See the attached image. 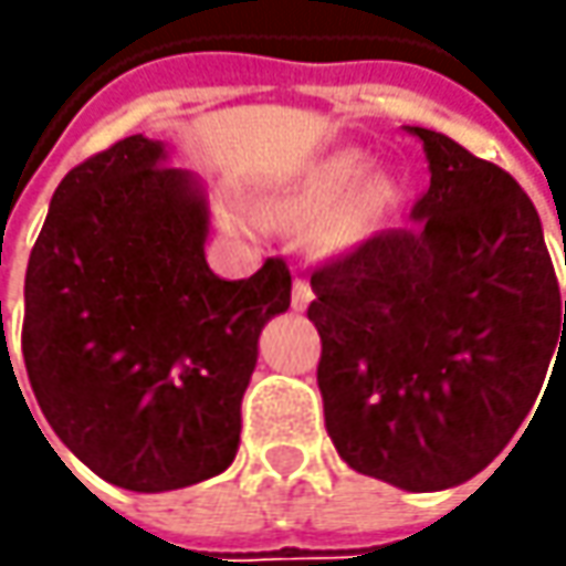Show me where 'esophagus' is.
Returning a JSON list of instances; mask_svg holds the SVG:
<instances>
[{
    "mask_svg": "<svg viewBox=\"0 0 566 566\" xmlns=\"http://www.w3.org/2000/svg\"><path fill=\"white\" fill-rule=\"evenodd\" d=\"M312 298H315V293H312L308 280L295 276V283H293V308L295 312H305V308L312 305Z\"/></svg>",
    "mask_w": 566,
    "mask_h": 566,
    "instance_id": "1",
    "label": "esophagus"
}]
</instances>
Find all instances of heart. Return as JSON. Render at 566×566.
I'll list each match as a JSON object with an SVG mask.
<instances>
[{
  "label": "heart",
  "instance_id": "b5f03b06",
  "mask_svg": "<svg viewBox=\"0 0 566 566\" xmlns=\"http://www.w3.org/2000/svg\"><path fill=\"white\" fill-rule=\"evenodd\" d=\"M271 213L283 220H317L315 239L324 249H353L390 217L397 179L387 169H368L361 150L327 154L271 191ZM227 220L235 229L264 227V217L242 198H227Z\"/></svg>",
  "mask_w": 566,
  "mask_h": 566
}]
</instances>
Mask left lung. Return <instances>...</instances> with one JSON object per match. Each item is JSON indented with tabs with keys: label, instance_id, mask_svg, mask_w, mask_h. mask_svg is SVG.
<instances>
[{
	"label": "left lung",
	"instance_id": "left-lung-1",
	"mask_svg": "<svg viewBox=\"0 0 566 566\" xmlns=\"http://www.w3.org/2000/svg\"><path fill=\"white\" fill-rule=\"evenodd\" d=\"M402 128L422 142L431 186L409 227L312 273L308 317L339 457L402 491H444L533 412L566 346V302L560 317L542 220L516 179L441 132Z\"/></svg>",
	"mask_w": 566,
	"mask_h": 566
}]
</instances>
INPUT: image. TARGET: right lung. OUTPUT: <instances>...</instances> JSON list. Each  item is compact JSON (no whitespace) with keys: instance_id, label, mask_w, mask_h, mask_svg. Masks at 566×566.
Returning a JSON list of instances; mask_svg holds the SVG:
<instances>
[{"instance_id":"add662e5","label":"right lung","mask_w":566,"mask_h":566,"mask_svg":"<svg viewBox=\"0 0 566 566\" xmlns=\"http://www.w3.org/2000/svg\"><path fill=\"white\" fill-rule=\"evenodd\" d=\"M207 232L205 182L132 135L59 182L36 235L28 378L59 441L109 485L176 491L235 460L258 337L290 308L293 276L280 258L217 276Z\"/></svg>"}]
</instances>
